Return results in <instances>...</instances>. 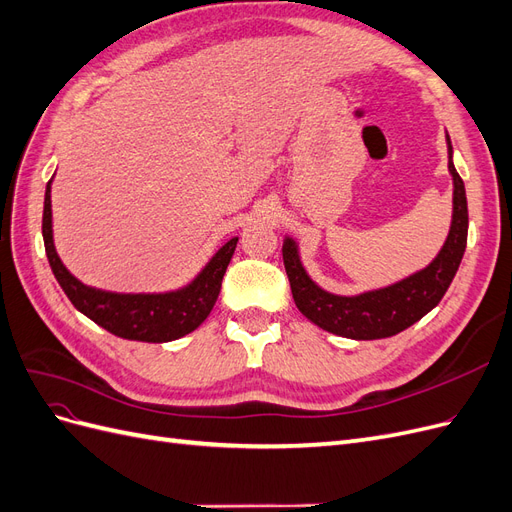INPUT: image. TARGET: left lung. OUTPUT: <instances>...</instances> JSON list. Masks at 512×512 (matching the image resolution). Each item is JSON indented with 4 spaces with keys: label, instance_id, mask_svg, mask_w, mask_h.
<instances>
[{
    "label": "left lung",
    "instance_id": "1",
    "mask_svg": "<svg viewBox=\"0 0 512 512\" xmlns=\"http://www.w3.org/2000/svg\"><path fill=\"white\" fill-rule=\"evenodd\" d=\"M448 145V173L453 177V215L448 237L438 256L427 267L404 280L359 294H335L318 286L301 260L299 243L284 237L282 256L299 312L316 327L348 339L393 337L412 327L436 307L451 286L468 243V200L466 185L453 164V145Z\"/></svg>",
    "mask_w": 512,
    "mask_h": 512
}]
</instances>
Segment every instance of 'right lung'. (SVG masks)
Returning a JSON list of instances; mask_svg holds the SVG:
<instances>
[{
  "label": "right lung",
  "mask_w": 512,
  "mask_h": 512,
  "mask_svg": "<svg viewBox=\"0 0 512 512\" xmlns=\"http://www.w3.org/2000/svg\"><path fill=\"white\" fill-rule=\"evenodd\" d=\"M51 183H46L42 237L51 271L72 305L102 329L134 342L164 344L198 329L218 301L222 277L239 237L226 241L192 282L166 292H111L87 286L66 269L53 241Z\"/></svg>",
  "instance_id": "obj_1"
}]
</instances>
